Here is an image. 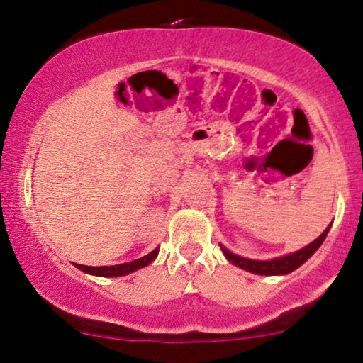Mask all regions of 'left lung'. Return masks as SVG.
Instances as JSON below:
<instances>
[{
  "instance_id": "8db88e82",
  "label": "left lung",
  "mask_w": 363,
  "mask_h": 363,
  "mask_svg": "<svg viewBox=\"0 0 363 363\" xmlns=\"http://www.w3.org/2000/svg\"><path fill=\"white\" fill-rule=\"evenodd\" d=\"M330 227H331V224L322 232L320 237L315 238V240L307 245V247L294 251V253H291V255L275 257V259H270V261L247 259V257L233 255L232 251L223 247V245H220V250H223L224 256L233 264V266H238L240 269L248 270V272H253L257 275H285V274L293 272V270L298 269L299 266H303V264L309 259V257L314 255L318 248H320V245L323 243L325 237L328 235Z\"/></svg>"
}]
</instances>
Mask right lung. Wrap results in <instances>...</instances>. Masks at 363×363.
Returning <instances> with one entry per match:
<instances>
[{
  "label": "right lung",
  "mask_w": 363,
  "mask_h": 363,
  "mask_svg": "<svg viewBox=\"0 0 363 363\" xmlns=\"http://www.w3.org/2000/svg\"><path fill=\"white\" fill-rule=\"evenodd\" d=\"M157 255H158V248L150 251L149 255L139 257V259H136V261L125 262V264H116V266L93 267V266H82V264H75V266H77L79 270H83V272H86V274L99 275V277H121V275L131 274V272H134V270L149 266V264H150L153 259H155Z\"/></svg>",
  "instance_id": "obj_1"
}]
</instances>
